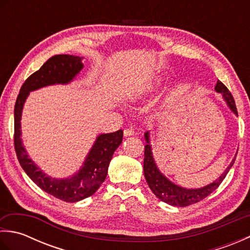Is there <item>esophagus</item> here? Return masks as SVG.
I'll list each match as a JSON object with an SVG mask.
<instances>
[{
  "mask_svg": "<svg viewBox=\"0 0 250 250\" xmlns=\"http://www.w3.org/2000/svg\"><path fill=\"white\" fill-rule=\"evenodd\" d=\"M134 134V130L132 129V128H129V129H125V131H124V135L126 137V136H131V135H133Z\"/></svg>",
  "mask_w": 250,
  "mask_h": 250,
  "instance_id": "obj_1",
  "label": "esophagus"
}]
</instances>
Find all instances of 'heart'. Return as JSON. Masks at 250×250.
<instances>
[{"instance_id":"obj_1","label":"heart","mask_w":250,"mask_h":250,"mask_svg":"<svg viewBox=\"0 0 250 250\" xmlns=\"http://www.w3.org/2000/svg\"><path fill=\"white\" fill-rule=\"evenodd\" d=\"M162 83H163V79L160 76L152 77L149 79V81H147L144 84H143V87H141L139 90H137L134 95L137 98H143V97H146V95L152 94L162 86Z\"/></svg>"}]
</instances>
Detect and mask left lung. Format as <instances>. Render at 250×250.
Returning a JSON list of instances; mask_svg holds the SVG:
<instances>
[{
  "label": "left lung",
  "instance_id": "8db88e82",
  "mask_svg": "<svg viewBox=\"0 0 250 250\" xmlns=\"http://www.w3.org/2000/svg\"><path fill=\"white\" fill-rule=\"evenodd\" d=\"M216 92H218L222 95V99L226 102L228 107L230 108L233 114L237 116V109L235 106L234 99H233L231 92L228 90V88L222 83L220 81L217 82L215 87ZM149 131H147L144 134L146 146H145V153H144V175L146 178V182L149 186L150 190L153 192L158 199L166 202L167 204L177 207H185L191 204H194L196 202H200L205 199L207 195H209L213 191H215L219 187V185L222 183L229 173L230 168L232 167L233 163L235 161L236 153L234 158L232 159L231 163L228 166L220 176L214 180L213 183L204 186L201 188H184L182 186L174 184L171 182L166 175H164L160 169H159L155 157L152 153V147L150 145V135Z\"/></svg>",
  "mask_w": 250,
  "mask_h": 250
}]
</instances>
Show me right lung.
I'll use <instances>...</instances> for the list:
<instances>
[{
  "label": "right lung",
  "mask_w": 250,
  "mask_h": 250,
  "mask_svg": "<svg viewBox=\"0 0 250 250\" xmlns=\"http://www.w3.org/2000/svg\"><path fill=\"white\" fill-rule=\"evenodd\" d=\"M83 58L72 55H56L47 60L39 71L32 74L21 87L15 104L14 143L18 161L25 174L45 192L65 202H78L92 195L107 176L109 162L122 143L124 132L97 136L83 166L72 176L56 178L49 176L32 160L26 152L21 137V116L30 92L52 84H67L76 78L83 68Z\"/></svg>",
  "instance_id": "obj_1"
}]
</instances>
